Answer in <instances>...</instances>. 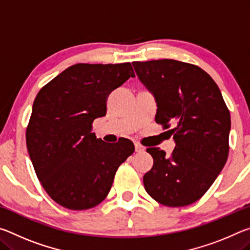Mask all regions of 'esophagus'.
Returning a JSON list of instances; mask_svg holds the SVG:
<instances>
[{
	"label": "esophagus",
	"mask_w": 250,
	"mask_h": 250,
	"mask_svg": "<svg viewBox=\"0 0 250 250\" xmlns=\"http://www.w3.org/2000/svg\"><path fill=\"white\" fill-rule=\"evenodd\" d=\"M134 147H135V151H137V152H143V151H145V146H142L141 145H139V143H135Z\"/></svg>",
	"instance_id": "esophagus-1"
}]
</instances>
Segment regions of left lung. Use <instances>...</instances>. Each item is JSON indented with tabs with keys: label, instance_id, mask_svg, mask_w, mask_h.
<instances>
[{
	"label": "left lung",
	"instance_id": "obj_1",
	"mask_svg": "<svg viewBox=\"0 0 250 250\" xmlns=\"http://www.w3.org/2000/svg\"><path fill=\"white\" fill-rule=\"evenodd\" d=\"M135 74L153 95L156 124L170 126L171 156L147 147L153 167L143 176L147 194L170 207L189 205L204 195L225 166L230 115L213 78L195 65L159 59L132 62Z\"/></svg>",
	"mask_w": 250,
	"mask_h": 250
}]
</instances>
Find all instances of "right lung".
Segmentation results:
<instances>
[{
    "instance_id": "add662e5",
    "label": "right lung",
    "mask_w": 250,
    "mask_h": 250,
    "mask_svg": "<svg viewBox=\"0 0 250 250\" xmlns=\"http://www.w3.org/2000/svg\"><path fill=\"white\" fill-rule=\"evenodd\" d=\"M130 77V62L77 64L66 68L37 94L26 129L34 170L59 205L82 210L103 202L121 163L134 152L128 139L108 145L91 132L105 116L110 92Z\"/></svg>"
}]
</instances>
